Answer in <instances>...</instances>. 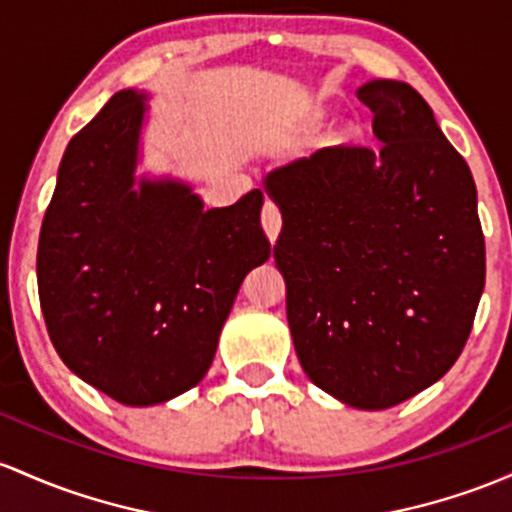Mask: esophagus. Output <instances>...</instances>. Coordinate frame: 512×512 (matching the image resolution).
Segmentation results:
<instances>
[{
    "label": "esophagus",
    "mask_w": 512,
    "mask_h": 512,
    "mask_svg": "<svg viewBox=\"0 0 512 512\" xmlns=\"http://www.w3.org/2000/svg\"><path fill=\"white\" fill-rule=\"evenodd\" d=\"M262 228H265L267 238L274 243L279 230H282V213H279L274 201H265V209H262Z\"/></svg>",
    "instance_id": "obj_1"
}]
</instances>
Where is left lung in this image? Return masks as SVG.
Returning <instances> with one entry per match:
<instances>
[{
	"label": "left lung",
	"mask_w": 512,
	"mask_h": 512,
	"mask_svg": "<svg viewBox=\"0 0 512 512\" xmlns=\"http://www.w3.org/2000/svg\"><path fill=\"white\" fill-rule=\"evenodd\" d=\"M379 143L335 145L269 172L274 260L313 384L364 411L428 389L462 355L486 282L476 184L406 82L357 92Z\"/></svg>",
	"instance_id": "obj_1"
}]
</instances>
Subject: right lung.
Listing matches in <instances>:
<instances>
[{
    "instance_id": "right-lung-1",
    "label": "right lung",
    "mask_w": 512,
    "mask_h": 512,
    "mask_svg": "<svg viewBox=\"0 0 512 512\" xmlns=\"http://www.w3.org/2000/svg\"><path fill=\"white\" fill-rule=\"evenodd\" d=\"M145 109L143 94L116 92L67 143L36 260L60 359L126 406L204 379L245 274L269 257L262 189L209 211L172 179L133 189Z\"/></svg>"
}]
</instances>
